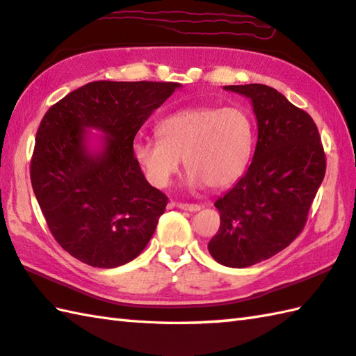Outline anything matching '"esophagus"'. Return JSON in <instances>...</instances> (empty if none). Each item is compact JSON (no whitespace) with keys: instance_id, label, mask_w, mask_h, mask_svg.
Listing matches in <instances>:
<instances>
[{"instance_id":"obj_1","label":"esophagus","mask_w":356,"mask_h":356,"mask_svg":"<svg viewBox=\"0 0 356 356\" xmlns=\"http://www.w3.org/2000/svg\"><path fill=\"white\" fill-rule=\"evenodd\" d=\"M176 207H177V209H180V210H185V211H199V210H200V205H197V204L177 202Z\"/></svg>"}]
</instances>
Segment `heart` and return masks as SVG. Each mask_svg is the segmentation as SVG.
<instances>
[{
	"label": "heart",
	"mask_w": 356,
	"mask_h": 356,
	"mask_svg": "<svg viewBox=\"0 0 356 356\" xmlns=\"http://www.w3.org/2000/svg\"><path fill=\"white\" fill-rule=\"evenodd\" d=\"M156 132L159 138L135 140L132 156L159 188L171 184L180 159L191 188H227L243 176L254 149V122L236 106L180 108L161 118Z\"/></svg>",
	"instance_id": "obj_1"
}]
</instances>
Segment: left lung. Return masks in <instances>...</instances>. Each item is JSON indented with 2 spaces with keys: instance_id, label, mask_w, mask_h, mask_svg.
<instances>
[{
  "instance_id": "obj_1",
  "label": "left lung",
  "mask_w": 356,
  "mask_h": 356,
  "mask_svg": "<svg viewBox=\"0 0 356 356\" xmlns=\"http://www.w3.org/2000/svg\"><path fill=\"white\" fill-rule=\"evenodd\" d=\"M252 101L258 140L250 165L219 197L221 225L209 243L219 264L248 268L293 243L325 176V154L312 116L263 83L227 86Z\"/></svg>"
}]
</instances>
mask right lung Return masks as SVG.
Listing matches in <instances>:
<instances>
[{
    "label": "right lung",
    "instance_id": "add662e5",
    "mask_svg": "<svg viewBox=\"0 0 356 356\" xmlns=\"http://www.w3.org/2000/svg\"><path fill=\"white\" fill-rule=\"evenodd\" d=\"M182 86L96 81L49 107L38 126L31 184L56 241L93 268L137 258L156 232L168 197L147 182L132 156L151 113ZM88 128L105 134L88 147Z\"/></svg>",
    "mask_w": 356,
    "mask_h": 356
}]
</instances>
